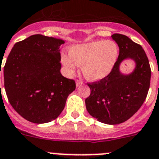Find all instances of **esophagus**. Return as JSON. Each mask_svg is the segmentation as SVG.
I'll return each instance as SVG.
<instances>
[{
	"label": "esophagus",
	"mask_w": 159,
	"mask_h": 159,
	"mask_svg": "<svg viewBox=\"0 0 159 159\" xmlns=\"http://www.w3.org/2000/svg\"><path fill=\"white\" fill-rule=\"evenodd\" d=\"M75 84H76V86L77 87L80 86V85L83 84V81L82 80H77L75 81Z\"/></svg>",
	"instance_id": "34e87169"
}]
</instances>
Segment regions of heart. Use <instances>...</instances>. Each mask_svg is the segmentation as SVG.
Listing matches in <instances>:
<instances>
[{"label": "heart", "instance_id": "b5f03b06", "mask_svg": "<svg viewBox=\"0 0 159 159\" xmlns=\"http://www.w3.org/2000/svg\"><path fill=\"white\" fill-rule=\"evenodd\" d=\"M119 49L112 41H93L71 47L70 54L62 55V63L69 74H73L79 65L91 81L104 79L112 70L118 58Z\"/></svg>", "mask_w": 159, "mask_h": 159}]
</instances>
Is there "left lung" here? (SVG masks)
<instances>
[{
    "label": "left lung",
    "mask_w": 159,
    "mask_h": 159,
    "mask_svg": "<svg viewBox=\"0 0 159 159\" xmlns=\"http://www.w3.org/2000/svg\"><path fill=\"white\" fill-rule=\"evenodd\" d=\"M112 39L119 47V55L112 70L104 79L88 84L90 96L85 100L89 114L100 122L117 125L129 119L141 108L150 89V63L140 45L120 34ZM132 59L135 67L130 74L120 72V65Z\"/></svg>",
    "instance_id": "1"
}]
</instances>
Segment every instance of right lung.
I'll return each instance as SVG.
<instances>
[{"label":"right lung","mask_w":159,"mask_h":159,"mask_svg":"<svg viewBox=\"0 0 159 159\" xmlns=\"http://www.w3.org/2000/svg\"><path fill=\"white\" fill-rule=\"evenodd\" d=\"M63 43L34 34L15 43L9 53L3 70L5 93L25 120L43 124L56 119L75 89V82L60 72L59 47Z\"/></svg>","instance_id":"obj_1"}]
</instances>
